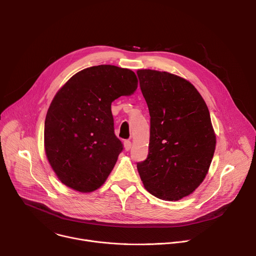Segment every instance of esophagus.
<instances>
[{"label": "esophagus", "mask_w": 256, "mask_h": 256, "mask_svg": "<svg viewBox=\"0 0 256 256\" xmlns=\"http://www.w3.org/2000/svg\"><path fill=\"white\" fill-rule=\"evenodd\" d=\"M124 150H126V151H130V148H132V142L128 140H124Z\"/></svg>", "instance_id": "esophagus-1"}]
</instances>
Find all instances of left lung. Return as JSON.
Returning <instances> with one entry per match:
<instances>
[{"label": "left lung", "mask_w": 256, "mask_h": 256, "mask_svg": "<svg viewBox=\"0 0 256 256\" xmlns=\"http://www.w3.org/2000/svg\"><path fill=\"white\" fill-rule=\"evenodd\" d=\"M136 74L151 116L149 154L136 163L140 177L154 196L179 200L200 186L214 153L208 108L184 78L155 70Z\"/></svg>", "instance_id": "8db88e82"}]
</instances>
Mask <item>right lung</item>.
<instances>
[{"label": "right lung", "mask_w": 256, "mask_h": 256, "mask_svg": "<svg viewBox=\"0 0 256 256\" xmlns=\"http://www.w3.org/2000/svg\"><path fill=\"white\" fill-rule=\"evenodd\" d=\"M136 87L132 70L100 64L78 72L58 91L46 118L44 149L62 184L80 192L104 184L124 149L112 103Z\"/></svg>", "instance_id": "add662e5"}]
</instances>
